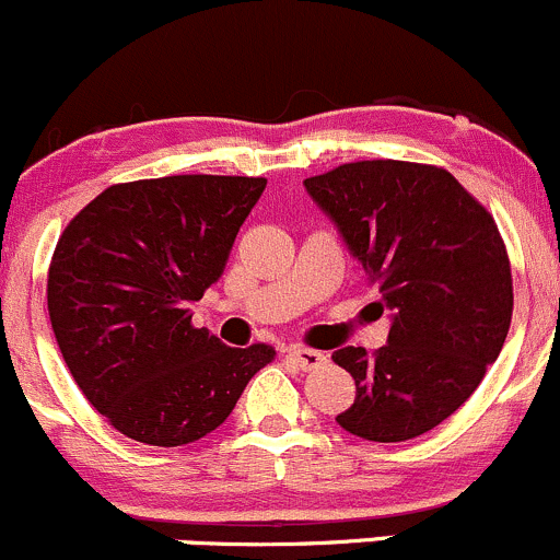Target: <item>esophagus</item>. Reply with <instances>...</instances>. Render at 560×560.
<instances>
[{"mask_svg": "<svg viewBox=\"0 0 560 560\" xmlns=\"http://www.w3.org/2000/svg\"><path fill=\"white\" fill-rule=\"evenodd\" d=\"M285 353H288V359H291L293 364H296L299 369H304V372H307V369H315V366H320L323 361H326V355L318 353V350H310V348H296V345H293V348H288Z\"/></svg>", "mask_w": 560, "mask_h": 560, "instance_id": "34e87169", "label": "esophagus"}]
</instances>
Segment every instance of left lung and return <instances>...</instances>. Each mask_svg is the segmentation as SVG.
Segmentation results:
<instances>
[{
  "instance_id": "8db88e82",
  "label": "left lung",
  "mask_w": 560,
  "mask_h": 560,
  "mask_svg": "<svg viewBox=\"0 0 560 560\" xmlns=\"http://www.w3.org/2000/svg\"><path fill=\"white\" fill-rule=\"evenodd\" d=\"M390 313L388 345L334 350L355 380L337 423L369 442L425 434L475 394L512 320V272L491 212L442 166L353 161L304 180Z\"/></svg>"
}]
</instances>
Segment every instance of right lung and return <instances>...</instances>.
<instances>
[{"label": "right lung", "instance_id": "right-lung-1", "mask_svg": "<svg viewBox=\"0 0 560 560\" xmlns=\"http://www.w3.org/2000/svg\"><path fill=\"white\" fill-rule=\"evenodd\" d=\"M264 188V177L226 175L120 183L61 234L48 269L50 326L85 399L129 440H201L275 359L269 345L229 348L191 323Z\"/></svg>", "mask_w": 560, "mask_h": 560}]
</instances>
